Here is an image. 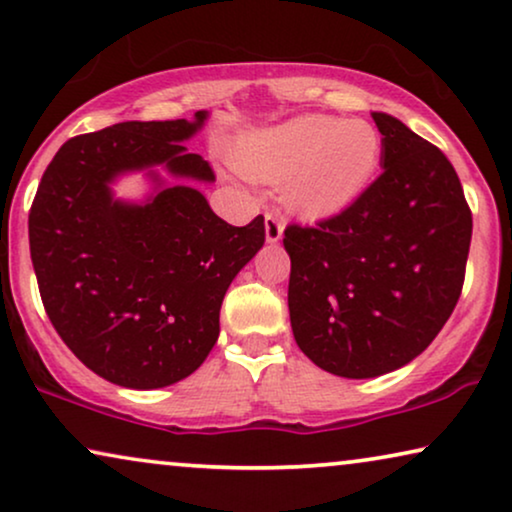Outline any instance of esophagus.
Listing matches in <instances>:
<instances>
[{"mask_svg":"<svg viewBox=\"0 0 512 512\" xmlns=\"http://www.w3.org/2000/svg\"><path fill=\"white\" fill-rule=\"evenodd\" d=\"M284 235V219L277 212H268L265 214V240L270 244H275L282 240Z\"/></svg>","mask_w":512,"mask_h":512,"instance_id":"1","label":"esophagus"}]
</instances>
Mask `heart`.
I'll list each match as a JSON object with an SVG mask.
<instances>
[{
    "label": "heart",
    "mask_w": 512,
    "mask_h": 512,
    "mask_svg": "<svg viewBox=\"0 0 512 512\" xmlns=\"http://www.w3.org/2000/svg\"><path fill=\"white\" fill-rule=\"evenodd\" d=\"M233 163L244 177L279 184L286 207L331 216L361 198L380 165L382 142L359 118L307 114L240 137Z\"/></svg>",
    "instance_id": "heart-1"
}]
</instances>
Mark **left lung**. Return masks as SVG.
I'll list each match as a JSON object with an SVG mask.
<instances>
[{"instance_id":"left-lung-1","label":"left lung","mask_w":512,"mask_h":512,"mask_svg":"<svg viewBox=\"0 0 512 512\" xmlns=\"http://www.w3.org/2000/svg\"><path fill=\"white\" fill-rule=\"evenodd\" d=\"M382 174L317 228L289 226L293 338L326 373L366 380L417 359L461 296L473 219L450 160L373 111Z\"/></svg>"}]
</instances>
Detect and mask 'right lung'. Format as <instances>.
I'll return each mask as SVG.
<instances>
[{"mask_svg":"<svg viewBox=\"0 0 512 512\" xmlns=\"http://www.w3.org/2000/svg\"><path fill=\"white\" fill-rule=\"evenodd\" d=\"M193 121H125L69 139L30 209V254L46 314L76 359L128 389H160L195 373L219 338L228 286L265 242L263 216L237 228L195 184L214 172L184 142ZM142 171L144 201L113 184Z\"/></svg>","mask_w":512,"mask_h":512,"instance_id":"obj_1","label":"right lung"}]
</instances>
